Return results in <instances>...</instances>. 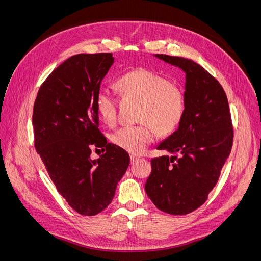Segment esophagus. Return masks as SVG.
Returning a JSON list of instances; mask_svg holds the SVG:
<instances>
[{
    "label": "esophagus",
    "mask_w": 261,
    "mask_h": 261,
    "mask_svg": "<svg viewBox=\"0 0 261 261\" xmlns=\"http://www.w3.org/2000/svg\"><path fill=\"white\" fill-rule=\"evenodd\" d=\"M139 158H140V156H138V155H136V154H132V155H130V162L134 163V162L138 161Z\"/></svg>",
    "instance_id": "esophagus-1"
}]
</instances>
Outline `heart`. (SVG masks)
<instances>
[{"instance_id":"b5f03b06","label":"heart","mask_w":261,"mask_h":261,"mask_svg":"<svg viewBox=\"0 0 261 261\" xmlns=\"http://www.w3.org/2000/svg\"><path fill=\"white\" fill-rule=\"evenodd\" d=\"M116 88L123 97L138 102L137 120L143 122L123 126L112 134V143L125 151L144 152L153 141V127L160 135H167L183 120L186 109L184 92L160 75L143 68L132 70L118 78ZM96 107L106 124L115 123L116 100L107 88L98 91Z\"/></svg>"}]
</instances>
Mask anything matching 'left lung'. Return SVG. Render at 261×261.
Segmentation results:
<instances>
[{
    "mask_svg": "<svg viewBox=\"0 0 261 261\" xmlns=\"http://www.w3.org/2000/svg\"><path fill=\"white\" fill-rule=\"evenodd\" d=\"M154 57L185 73L186 109L178 128L156 146L172 155L153 158L145 189L158 209L187 215L207 200L230 155V108L222 86L196 62L165 54Z\"/></svg>",
    "mask_w": 261,
    "mask_h": 261,
    "instance_id": "1",
    "label": "left lung"
}]
</instances>
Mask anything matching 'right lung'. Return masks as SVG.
I'll return each mask as SVG.
<instances>
[{
  "label": "right lung",
  "instance_id": "add662e5",
  "mask_svg": "<svg viewBox=\"0 0 261 261\" xmlns=\"http://www.w3.org/2000/svg\"><path fill=\"white\" fill-rule=\"evenodd\" d=\"M114 63L112 53L77 54L55 68L34 106L35 147L59 193L83 216L111 203L129 155L99 130L96 96ZM106 147L99 160L91 148Z\"/></svg>",
  "mask_w": 261,
  "mask_h": 261
}]
</instances>
